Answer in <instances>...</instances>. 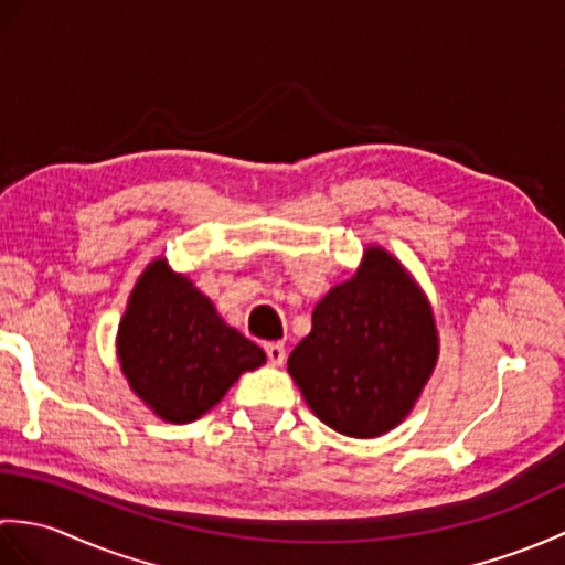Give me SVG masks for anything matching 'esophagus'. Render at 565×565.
Listing matches in <instances>:
<instances>
[{"mask_svg": "<svg viewBox=\"0 0 565 565\" xmlns=\"http://www.w3.org/2000/svg\"><path fill=\"white\" fill-rule=\"evenodd\" d=\"M264 352H267L269 362L274 366H281L286 362V350H284L281 342H267V344H264Z\"/></svg>", "mask_w": 565, "mask_h": 565, "instance_id": "esophagus-1", "label": "esophagus"}]
</instances>
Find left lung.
I'll return each instance as SVG.
<instances>
[{"label": "left lung", "instance_id": "1", "mask_svg": "<svg viewBox=\"0 0 565 565\" xmlns=\"http://www.w3.org/2000/svg\"><path fill=\"white\" fill-rule=\"evenodd\" d=\"M437 359L439 332L423 286L386 247L366 245L354 276L318 301L289 374L328 427L374 439L411 415Z\"/></svg>", "mask_w": 565, "mask_h": 565}]
</instances>
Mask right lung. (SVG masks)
I'll return each mask as SVG.
<instances>
[{"label": "right lung", "mask_w": 565, "mask_h": 565, "mask_svg": "<svg viewBox=\"0 0 565 565\" xmlns=\"http://www.w3.org/2000/svg\"><path fill=\"white\" fill-rule=\"evenodd\" d=\"M116 356L130 391L170 425L206 415L245 371L267 362L167 257L138 276L118 322Z\"/></svg>", "instance_id": "obj_1"}]
</instances>
